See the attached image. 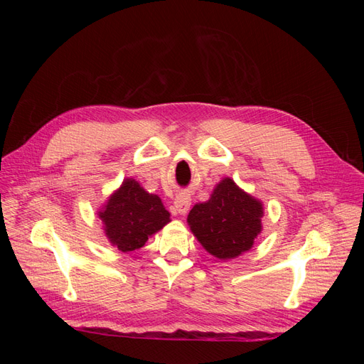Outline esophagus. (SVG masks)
<instances>
[{"label":"esophagus","instance_id":"1","mask_svg":"<svg viewBox=\"0 0 364 364\" xmlns=\"http://www.w3.org/2000/svg\"><path fill=\"white\" fill-rule=\"evenodd\" d=\"M190 206H191V197L188 194H179L174 199V211H176V214L185 215L186 213L190 211Z\"/></svg>","mask_w":364,"mask_h":364}]
</instances>
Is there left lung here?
Masks as SVG:
<instances>
[{
  "label": "left lung",
  "mask_w": 364,
  "mask_h": 364,
  "mask_svg": "<svg viewBox=\"0 0 364 364\" xmlns=\"http://www.w3.org/2000/svg\"><path fill=\"white\" fill-rule=\"evenodd\" d=\"M262 202L225 178L211 199L194 205L186 220L206 252L218 259H232L253 246L262 229Z\"/></svg>",
  "instance_id": "left-lung-1"
}]
</instances>
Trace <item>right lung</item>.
Segmentation results:
<instances>
[{
	"label": "right lung",
	"mask_w": 364,
	"mask_h": 364,
	"mask_svg": "<svg viewBox=\"0 0 364 364\" xmlns=\"http://www.w3.org/2000/svg\"><path fill=\"white\" fill-rule=\"evenodd\" d=\"M105 234L121 252H132L146 245L170 222V213L156 194L147 193L135 179H126L98 211Z\"/></svg>",
	"instance_id": "obj_1"
}]
</instances>
